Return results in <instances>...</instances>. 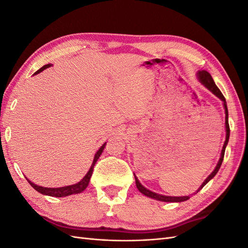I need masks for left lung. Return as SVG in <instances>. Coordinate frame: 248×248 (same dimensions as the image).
<instances>
[{
  "label": "left lung",
  "mask_w": 248,
  "mask_h": 248,
  "mask_svg": "<svg viewBox=\"0 0 248 248\" xmlns=\"http://www.w3.org/2000/svg\"><path fill=\"white\" fill-rule=\"evenodd\" d=\"M198 76V78L199 80L201 81L202 85H204L210 92H212L216 97H218V98L222 101L223 103V108H224V112H226V140H224V144H223V147H222V150H221V154H220V158L218 160V162H217L216 167L214 169V170L210 174L207 179L205 180L204 182H202V184L200 186V188L197 190L196 193H198L202 187H204L210 180H211L216 174L217 171L219 170L220 169V166L222 163V160H223V156H224V151H226V147L228 145L229 142V139H230V126H229V112H228V107H227V101H226V98H224L222 93L220 92V90L217 88V86L215 85V82L211 77V74H210L208 71L206 70H200L198 71L197 73ZM134 178H136V184H137V187L138 189L142 193L145 194L146 197L148 198H151V199H154L156 201H160V202H184V201H187L189 200L190 197L189 196H186V197H168V196H162V194H158L156 192H153L151 190L147 189L146 187L142 186L140 184V182L139 181V179L137 178L136 174H134Z\"/></svg>",
  "instance_id": "8db88e82"
}]
</instances>
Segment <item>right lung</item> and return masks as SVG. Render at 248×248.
Listing matches in <instances>:
<instances>
[{"mask_svg": "<svg viewBox=\"0 0 248 248\" xmlns=\"http://www.w3.org/2000/svg\"><path fill=\"white\" fill-rule=\"evenodd\" d=\"M51 64H47V65H44L42 68H40L39 70H37L35 74H38L40 73L41 71H43L44 69L48 68V67H50ZM107 142H104V144L99 148L98 151L96 152L95 156H94V159H93V162H92V166L91 168L89 169L88 172L86 174V176L82 178L79 182L76 183V184H72V185H68V186H63V187H58V188H48V187H43V186H39V185H36L34 184L33 182L30 181V180L28 178H26L28 180V182L30 183V185H31L33 188L35 190H37L38 192L44 194V196H49V197H55V198H63V197H67V196H71V194H77V193H80L84 191L88 185H89V182H90V179H91V176L93 174V170H94V166L95 163L97 162V160H98V158L100 157L101 153L103 152V149L104 147H106Z\"/></svg>", "mask_w": 248, "mask_h": 248, "instance_id": "1", "label": "right lung"}]
</instances>
